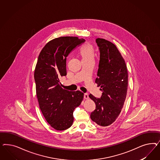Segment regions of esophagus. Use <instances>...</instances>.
<instances>
[{"label":"esophagus","mask_w":160,"mask_h":160,"mask_svg":"<svg viewBox=\"0 0 160 160\" xmlns=\"http://www.w3.org/2000/svg\"><path fill=\"white\" fill-rule=\"evenodd\" d=\"M84 99H86V100L88 98V94L85 93V94H84Z\"/></svg>","instance_id":"obj_1"}]
</instances>
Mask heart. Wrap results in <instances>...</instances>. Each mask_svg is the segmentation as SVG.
Here are the masks:
<instances>
[{
  "label": "heart",
  "mask_w": 160,
  "mask_h": 160,
  "mask_svg": "<svg viewBox=\"0 0 160 160\" xmlns=\"http://www.w3.org/2000/svg\"><path fill=\"white\" fill-rule=\"evenodd\" d=\"M79 55L82 61L94 60L95 57V48L90 43L84 44L79 51Z\"/></svg>",
  "instance_id": "1"
}]
</instances>
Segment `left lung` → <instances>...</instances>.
Segmentation results:
<instances>
[{
	"label": "left lung",
	"instance_id": "obj_1",
	"mask_svg": "<svg viewBox=\"0 0 160 160\" xmlns=\"http://www.w3.org/2000/svg\"><path fill=\"white\" fill-rule=\"evenodd\" d=\"M100 52L95 82L102 92L100 98L90 97L96 104L90 118L97 125L107 127L116 121L126 100L128 88V72L124 59L116 46L101 38L96 40Z\"/></svg>",
	"mask_w": 160,
	"mask_h": 160
}]
</instances>
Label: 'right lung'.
<instances>
[{
  "label": "right lung",
  "instance_id": "obj_1",
  "mask_svg": "<svg viewBox=\"0 0 160 160\" xmlns=\"http://www.w3.org/2000/svg\"><path fill=\"white\" fill-rule=\"evenodd\" d=\"M84 41L73 36L55 38L39 54L34 73L36 96L44 117L56 130H65L72 126L73 111L83 100V92L64 89L60 79L67 74L68 54Z\"/></svg>",
  "mask_w": 160,
  "mask_h": 160
}]
</instances>
